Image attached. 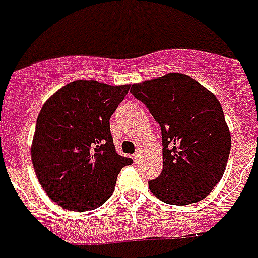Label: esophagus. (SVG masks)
<instances>
[{"mask_svg": "<svg viewBox=\"0 0 258 258\" xmlns=\"http://www.w3.org/2000/svg\"><path fill=\"white\" fill-rule=\"evenodd\" d=\"M140 156H142V155H140V152H139V151H138V152H135V153H134V156H133L134 161H135V162H139V160H140Z\"/></svg>", "mask_w": 258, "mask_h": 258, "instance_id": "34e87169", "label": "esophagus"}]
</instances>
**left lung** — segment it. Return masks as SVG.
<instances>
[{
  "instance_id": "obj_1",
  "label": "left lung",
  "mask_w": 258,
  "mask_h": 258,
  "mask_svg": "<svg viewBox=\"0 0 258 258\" xmlns=\"http://www.w3.org/2000/svg\"><path fill=\"white\" fill-rule=\"evenodd\" d=\"M131 93L161 127L162 172L148 181L162 202L185 206L206 198L222 179L231 151V134L213 93L185 73H168L140 84Z\"/></svg>"
}]
</instances>
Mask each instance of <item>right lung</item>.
Returning <instances> with one entry per match:
<instances>
[{
  "label": "right lung",
  "instance_id": "right-lung-1",
  "mask_svg": "<svg viewBox=\"0 0 258 258\" xmlns=\"http://www.w3.org/2000/svg\"><path fill=\"white\" fill-rule=\"evenodd\" d=\"M130 85L94 80L69 82L52 94L36 120L31 161L49 198L69 211L94 210L115 189L123 166L133 160L115 152L112 112Z\"/></svg>",
  "mask_w": 258,
  "mask_h": 258
}]
</instances>
